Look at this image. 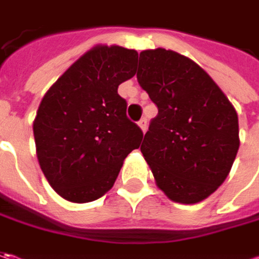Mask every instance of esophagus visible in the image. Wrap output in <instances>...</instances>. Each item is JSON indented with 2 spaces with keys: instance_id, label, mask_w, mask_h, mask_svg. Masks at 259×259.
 I'll use <instances>...</instances> for the list:
<instances>
[{
  "instance_id": "esophagus-1",
  "label": "esophagus",
  "mask_w": 259,
  "mask_h": 259,
  "mask_svg": "<svg viewBox=\"0 0 259 259\" xmlns=\"http://www.w3.org/2000/svg\"><path fill=\"white\" fill-rule=\"evenodd\" d=\"M138 126L143 130V133H145V131H147V119H145V118H143V119L138 122Z\"/></svg>"
}]
</instances>
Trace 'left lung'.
<instances>
[{
    "label": "left lung",
    "mask_w": 259,
    "mask_h": 259,
    "mask_svg": "<svg viewBox=\"0 0 259 259\" xmlns=\"http://www.w3.org/2000/svg\"><path fill=\"white\" fill-rule=\"evenodd\" d=\"M137 79L158 108L141 144L155 183L177 203L203 200L238 153L235 108L200 66L173 50L141 52Z\"/></svg>",
    "instance_id": "8db88e82"
}]
</instances>
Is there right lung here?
<instances>
[{
	"mask_svg": "<svg viewBox=\"0 0 259 259\" xmlns=\"http://www.w3.org/2000/svg\"><path fill=\"white\" fill-rule=\"evenodd\" d=\"M138 53L95 46L43 96L35 115L38 164L57 194L73 203L94 202L118 177L125 157L143 140L126 118L118 86L135 75Z\"/></svg>",
	"mask_w": 259,
	"mask_h": 259,
	"instance_id": "right-lung-1",
	"label": "right lung"
}]
</instances>
